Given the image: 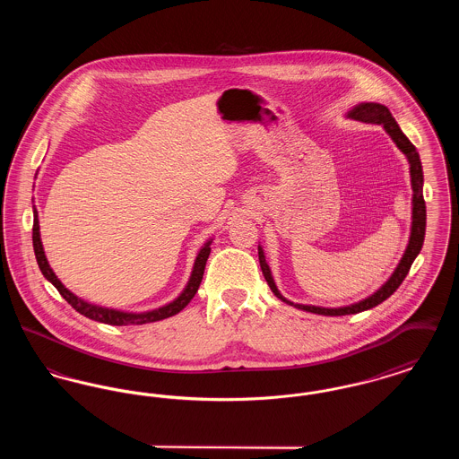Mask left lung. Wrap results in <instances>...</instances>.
Returning <instances> with one entry per match:
<instances>
[{
	"mask_svg": "<svg viewBox=\"0 0 459 459\" xmlns=\"http://www.w3.org/2000/svg\"><path fill=\"white\" fill-rule=\"evenodd\" d=\"M351 120H359V122H367V124H377L382 126L384 131L391 135L394 144L399 148V152L406 156L408 163H410V177H411V189H413V197H411V230H410V240L408 246L404 249L403 258L397 263L393 275L387 279V282L380 285L373 294L368 298L352 303L348 306H339V307H325V306L299 305V303H292L287 298L281 294V290L277 289L272 270L268 266V263L264 260V251L262 246H258V258H260V266H262L263 277L266 281V284L270 285L272 292L287 305L294 306L298 309L309 311V313H316V315H325V316H342V315H354V313H361L371 309L380 303H384L389 296H393L395 289L401 285V282L406 279L411 264L415 262L416 256L421 251L423 239H425V225H427V210H425V201H423V170H421V161H420V154L416 152L415 146L410 143V139L403 134L399 129L397 122L394 120L393 113L385 105L380 103H358L348 111L346 115Z\"/></svg>",
	"mask_w": 459,
	"mask_h": 459,
	"instance_id": "obj_1",
	"label": "left lung"
}]
</instances>
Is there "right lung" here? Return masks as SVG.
Here are the masks:
<instances>
[{
    "instance_id": "obj_1",
    "label": "right lung",
    "mask_w": 459,
    "mask_h": 459,
    "mask_svg": "<svg viewBox=\"0 0 459 459\" xmlns=\"http://www.w3.org/2000/svg\"><path fill=\"white\" fill-rule=\"evenodd\" d=\"M34 208V227H32V244H34V253H36V260L39 264V270L43 272L46 281H49L51 284L58 289V292L64 296L68 305L72 306L75 311H79L81 315L88 316L94 322H101V324H108V325H143V324H153L165 320L169 316H174L178 311H182L186 306L191 303V299L195 298V294L199 289V284L203 281V273H204V266L208 262L210 251H212V242L213 239H208L204 242V246H201V249L197 251L195 266L191 272V277L187 281V284L184 287V290L175 298L174 301H170L169 305L160 306L152 311H141V313H134V311H122V309H115V307H107V306L92 305L86 299L75 296L72 290H68L65 285L62 284V281L56 277V273L53 272V268L49 266L48 258L44 255L43 242H41V232H39V219H38V210Z\"/></svg>"
}]
</instances>
